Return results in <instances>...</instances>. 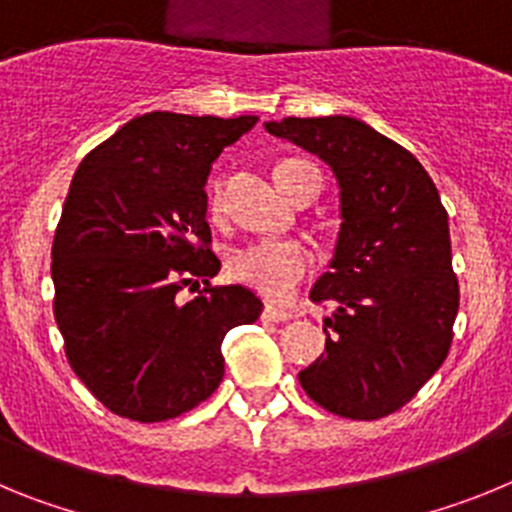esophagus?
Listing matches in <instances>:
<instances>
[{
	"label": "esophagus",
	"mask_w": 512,
	"mask_h": 512,
	"mask_svg": "<svg viewBox=\"0 0 512 512\" xmlns=\"http://www.w3.org/2000/svg\"><path fill=\"white\" fill-rule=\"evenodd\" d=\"M295 318V312L292 310H284V307H271L266 305L264 307V320H269V323H287V320Z\"/></svg>",
	"instance_id": "esophagus-1"
}]
</instances>
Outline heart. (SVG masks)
<instances>
[{"label": "heart", "mask_w": 512, "mask_h": 512, "mask_svg": "<svg viewBox=\"0 0 512 512\" xmlns=\"http://www.w3.org/2000/svg\"><path fill=\"white\" fill-rule=\"evenodd\" d=\"M302 164L300 158H284L274 166V179L287 174L292 166ZM223 210V182H215L210 197V212L220 215ZM312 251L300 241H251L238 246L228 256V274L235 282L256 289L269 300H284L295 292L297 284L310 274Z\"/></svg>", "instance_id": "b5f03b06"}]
</instances>
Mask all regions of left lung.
<instances>
[{"mask_svg": "<svg viewBox=\"0 0 512 512\" xmlns=\"http://www.w3.org/2000/svg\"><path fill=\"white\" fill-rule=\"evenodd\" d=\"M323 158L341 187L336 256L312 302H330L325 354L300 372L328 413L377 420L408 405L454 338L459 282L449 215L418 158L356 117L264 125Z\"/></svg>", "mask_w": 512, "mask_h": 512, "instance_id": "left-lung-1", "label": "left lung"}]
</instances>
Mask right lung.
I'll use <instances>...</instances> for the list:
<instances>
[{
  "label": "right lung",
  "mask_w": 512,
  "mask_h": 512,
  "mask_svg": "<svg viewBox=\"0 0 512 512\" xmlns=\"http://www.w3.org/2000/svg\"><path fill=\"white\" fill-rule=\"evenodd\" d=\"M256 115L148 112L81 161L53 238V315L66 359L120 418L158 423L223 382V338L264 305L241 284L212 287L205 182ZM201 289L189 303L182 288Z\"/></svg>",
  "instance_id": "add662e5"
}]
</instances>
